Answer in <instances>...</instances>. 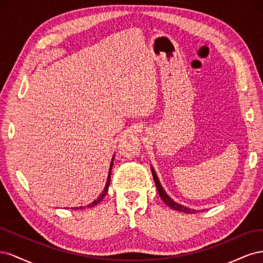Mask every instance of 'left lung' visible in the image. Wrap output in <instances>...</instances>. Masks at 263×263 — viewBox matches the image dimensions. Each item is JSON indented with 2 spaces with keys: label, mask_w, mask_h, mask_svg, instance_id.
<instances>
[{
  "label": "left lung",
  "mask_w": 263,
  "mask_h": 263,
  "mask_svg": "<svg viewBox=\"0 0 263 263\" xmlns=\"http://www.w3.org/2000/svg\"><path fill=\"white\" fill-rule=\"evenodd\" d=\"M151 172H153V177H154V181H155V183H156L158 193H159V195H160L161 200H162L166 205L170 206V208L173 209V210L179 211V212H183V213H187V214H194V213L197 212L196 210H191V209L186 208V206H184V205H181V204H179V203H177V202H174V201L172 200V198H171L168 194H166L165 191L163 190V187H162V185H161V183H160V181H159L158 176H157V173H156V171H155L153 165H151Z\"/></svg>",
  "instance_id": "obj_1"
}]
</instances>
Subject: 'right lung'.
<instances>
[{"instance_id":"obj_1","label":"right lung","mask_w":263,"mask_h":263,"mask_svg":"<svg viewBox=\"0 0 263 263\" xmlns=\"http://www.w3.org/2000/svg\"><path fill=\"white\" fill-rule=\"evenodd\" d=\"M114 158H115V156H113V158H112V161H110V165H109V170H108V176H107V180H106V184H105V187H104V190H103V192L100 194V196L97 198V200L95 201H93L92 203H90L89 205H86V206H80V208H71V210H83V209H85V208H87V209H90V208H93V206H95L97 204H99L102 200H103V197H104L105 195H106V193H107V191H108V186H109V183H110V170H112V166H113V162H114Z\"/></svg>"}]
</instances>
